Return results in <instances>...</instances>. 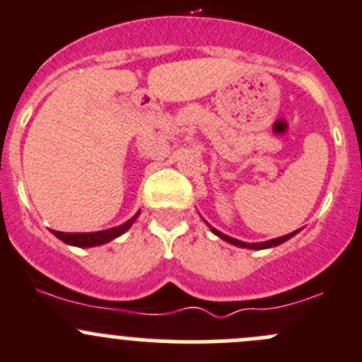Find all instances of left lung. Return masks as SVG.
<instances>
[{
  "instance_id": "left-lung-1",
  "label": "left lung",
  "mask_w": 362,
  "mask_h": 362,
  "mask_svg": "<svg viewBox=\"0 0 362 362\" xmlns=\"http://www.w3.org/2000/svg\"><path fill=\"white\" fill-rule=\"evenodd\" d=\"M209 227H211V226H209ZM211 230H213V233H215L216 236H220V238H222V240H226V242L233 243V245H238V247H247V249H268V247H275V245H279V243H282V242H286V240H290L291 236H293L295 233H297V230H295V233H290V235H286V236H281V238L270 240V242H263V243H245V242H240V240H235V238H230V236L223 235V233H220V230H216L215 227H211Z\"/></svg>"
}]
</instances>
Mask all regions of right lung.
Masks as SVG:
<instances>
[{
    "instance_id": "obj_1",
    "label": "right lung",
    "mask_w": 362,
    "mask_h": 362,
    "mask_svg": "<svg viewBox=\"0 0 362 362\" xmlns=\"http://www.w3.org/2000/svg\"><path fill=\"white\" fill-rule=\"evenodd\" d=\"M140 213H136L135 216L124 222L122 226L119 227H112V229H106V230H98V233H60V230H53V235L57 238H60L62 242L69 243V245H76V247H95V245H103V243L110 242V240L117 238L127 230L129 227L133 226L136 218H139Z\"/></svg>"
}]
</instances>
